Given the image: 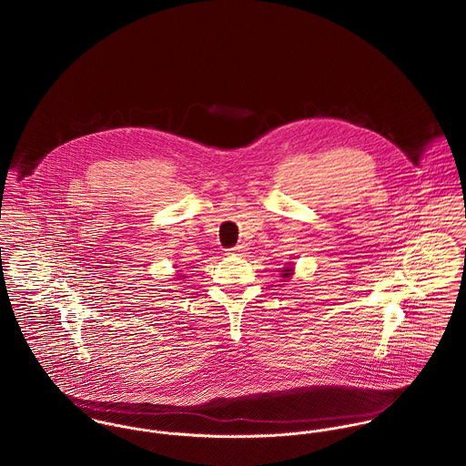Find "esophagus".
<instances>
[{"label": "esophagus", "instance_id": "1", "mask_svg": "<svg viewBox=\"0 0 466 466\" xmlns=\"http://www.w3.org/2000/svg\"><path fill=\"white\" fill-rule=\"evenodd\" d=\"M244 251H246V246L240 244V246H235V248H231V249H226V254H228V256H233V254H242Z\"/></svg>", "mask_w": 466, "mask_h": 466}]
</instances>
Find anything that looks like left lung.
Listing matches in <instances>:
<instances>
[{
	"instance_id": "8db88e82",
	"label": "left lung",
	"mask_w": 466,
	"mask_h": 466,
	"mask_svg": "<svg viewBox=\"0 0 466 466\" xmlns=\"http://www.w3.org/2000/svg\"><path fill=\"white\" fill-rule=\"evenodd\" d=\"M289 270H290V267H287V268L283 270V272H285V274H283V278H289V276H290V274H289Z\"/></svg>"
}]
</instances>
